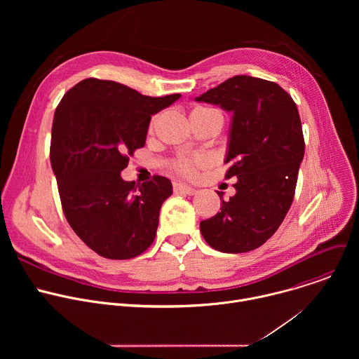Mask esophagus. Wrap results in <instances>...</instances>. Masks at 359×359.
<instances>
[{
  "instance_id": "1",
  "label": "esophagus",
  "mask_w": 359,
  "mask_h": 359,
  "mask_svg": "<svg viewBox=\"0 0 359 359\" xmlns=\"http://www.w3.org/2000/svg\"><path fill=\"white\" fill-rule=\"evenodd\" d=\"M173 190L176 191V193H183V194H187V196H193V194H196V189H193V187H190V186H187V184H183V183H173Z\"/></svg>"
}]
</instances>
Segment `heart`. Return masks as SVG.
<instances>
[{"mask_svg": "<svg viewBox=\"0 0 359 359\" xmlns=\"http://www.w3.org/2000/svg\"><path fill=\"white\" fill-rule=\"evenodd\" d=\"M203 111H212V109H208V108H197L193 111V114L196 112H203ZM153 122H155V119H153ZM208 158L206 156H193V158H179L173 162V168L177 173L183 175V176H187V177H191L197 173V170L203 166L208 165Z\"/></svg>", "mask_w": 359, "mask_h": 359, "instance_id": "b5f03b06", "label": "heart"}]
</instances>
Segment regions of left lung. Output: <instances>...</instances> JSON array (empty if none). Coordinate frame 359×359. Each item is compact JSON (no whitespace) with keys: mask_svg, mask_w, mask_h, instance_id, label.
<instances>
[{"mask_svg":"<svg viewBox=\"0 0 359 359\" xmlns=\"http://www.w3.org/2000/svg\"><path fill=\"white\" fill-rule=\"evenodd\" d=\"M196 100L231 114L224 163L231 165L226 177H237L236 194L226 201L217 191L222 210L200 231L217 251H251L277 231L294 198L305 147L297 105L280 85L248 75Z\"/></svg>","mask_w":359,"mask_h":359,"instance_id":"obj_1","label":"left lung"}]
</instances>
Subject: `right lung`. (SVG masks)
<instances>
[{"label":"right lung","instance_id":"1","mask_svg":"<svg viewBox=\"0 0 359 359\" xmlns=\"http://www.w3.org/2000/svg\"><path fill=\"white\" fill-rule=\"evenodd\" d=\"M179 97H151L115 81L88 78L60 102L50 166L69 226L102 257L133 259L155 240L172 182L155 176L140 184L123 180L121 172L144 146L151 115Z\"/></svg>","mask_w":359,"mask_h":359}]
</instances>
